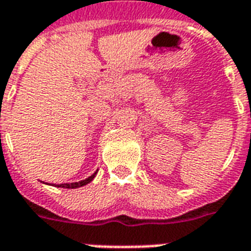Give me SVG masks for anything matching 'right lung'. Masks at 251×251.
I'll use <instances>...</instances> for the list:
<instances>
[{
	"label": "right lung",
	"mask_w": 251,
	"mask_h": 251,
	"mask_svg": "<svg viewBox=\"0 0 251 251\" xmlns=\"http://www.w3.org/2000/svg\"><path fill=\"white\" fill-rule=\"evenodd\" d=\"M95 174H97V172L93 174V176H90L89 178H86V179L83 180H79V182H75V183H61V184H53V186H56V187H64V188H77V187H82V186H85V184L90 183L91 180L94 179Z\"/></svg>",
	"instance_id": "obj_1"
}]
</instances>
